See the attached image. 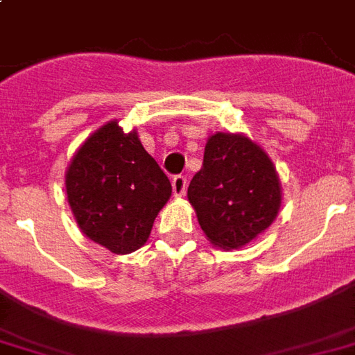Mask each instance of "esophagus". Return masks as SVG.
<instances>
[{
	"label": "esophagus",
	"mask_w": 355,
	"mask_h": 355,
	"mask_svg": "<svg viewBox=\"0 0 355 355\" xmlns=\"http://www.w3.org/2000/svg\"><path fill=\"white\" fill-rule=\"evenodd\" d=\"M172 187H174L175 196H183L185 195V191H187V178H185V175H174Z\"/></svg>",
	"instance_id": "obj_1"
}]
</instances>
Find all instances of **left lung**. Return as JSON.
Masks as SVG:
<instances>
[{"label": "left lung", "mask_w": 355, "mask_h": 355, "mask_svg": "<svg viewBox=\"0 0 355 355\" xmlns=\"http://www.w3.org/2000/svg\"><path fill=\"white\" fill-rule=\"evenodd\" d=\"M187 196L209 242L223 250L242 248L268 229L282 202L266 153L245 136L223 132L208 139Z\"/></svg>", "instance_id": "1"}]
</instances>
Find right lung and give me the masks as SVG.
I'll return each instance as SVG.
<instances>
[{"label": "right lung", "mask_w": 355, "mask_h": 355, "mask_svg": "<svg viewBox=\"0 0 355 355\" xmlns=\"http://www.w3.org/2000/svg\"><path fill=\"white\" fill-rule=\"evenodd\" d=\"M66 191L75 221L90 240L113 253H132L147 242L172 185L138 134H124L111 121L75 153Z\"/></svg>", "instance_id": "right-lung-1"}]
</instances>
